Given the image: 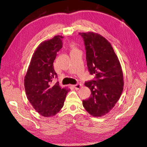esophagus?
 <instances>
[{"instance_id":"34e87169","label":"esophagus","mask_w":147,"mask_h":147,"mask_svg":"<svg viewBox=\"0 0 147 147\" xmlns=\"http://www.w3.org/2000/svg\"><path fill=\"white\" fill-rule=\"evenodd\" d=\"M82 86V84H74V85H73V87L75 89V90H78L79 88H80Z\"/></svg>"}]
</instances>
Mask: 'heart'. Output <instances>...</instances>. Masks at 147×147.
<instances>
[{
    "label": "heart",
    "instance_id": "obj_1",
    "mask_svg": "<svg viewBox=\"0 0 147 147\" xmlns=\"http://www.w3.org/2000/svg\"><path fill=\"white\" fill-rule=\"evenodd\" d=\"M70 48L72 49V50H76V49H75V47H74V45H73V44H72V45H70Z\"/></svg>",
    "mask_w": 147,
    "mask_h": 147
}]
</instances>
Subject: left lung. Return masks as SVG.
<instances>
[{
	"label": "left lung",
	"instance_id": "8db88e82",
	"mask_svg": "<svg viewBox=\"0 0 147 147\" xmlns=\"http://www.w3.org/2000/svg\"><path fill=\"white\" fill-rule=\"evenodd\" d=\"M86 49L89 72L94 80L84 83L90 89V98L83 100L87 112L94 117L109 113L119 100L123 90L121 64L111 43L101 35L93 32H80Z\"/></svg>",
	"mask_w": 147,
	"mask_h": 147
}]
</instances>
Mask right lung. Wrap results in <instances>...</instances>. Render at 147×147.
<instances>
[{
    "mask_svg": "<svg viewBox=\"0 0 147 147\" xmlns=\"http://www.w3.org/2000/svg\"><path fill=\"white\" fill-rule=\"evenodd\" d=\"M63 36L56 35L42 42L34 51L24 77L26 94L30 104L44 117H51L58 113L70 89L62 88L59 82L53 85V78L57 77L53 63L63 47Z\"/></svg>",
    "mask_w": 147,
    "mask_h": 147,
    "instance_id": "add662e5",
    "label": "right lung"
}]
</instances>
